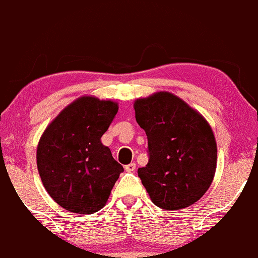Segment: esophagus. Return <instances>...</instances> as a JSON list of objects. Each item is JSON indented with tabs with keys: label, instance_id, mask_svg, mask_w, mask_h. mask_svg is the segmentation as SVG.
<instances>
[{
	"label": "esophagus",
	"instance_id": "obj_1",
	"mask_svg": "<svg viewBox=\"0 0 258 258\" xmlns=\"http://www.w3.org/2000/svg\"><path fill=\"white\" fill-rule=\"evenodd\" d=\"M135 170H137V165H135V162H132L125 166V171H128V172H134Z\"/></svg>",
	"mask_w": 258,
	"mask_h": 258
}]
</instances>
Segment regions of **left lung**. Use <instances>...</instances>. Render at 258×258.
<instances>
[{"label": "left lung", "mask_w": 258, "mask_h": 258, "mask_svg": "<svg viewBox=\"0 0 258 258\" xmlns=\"http://www.w3.org/2000/svg\"><path fill=\"white\" fill-rule=\"evenodd\" d=\"M148 137L149 162L138 170L152 203L166 210L189 207L204 196L217 168V143L207 120L181 98L157 92L134 103Z\"/></svg>", "instance_id": "1"}]
</instances>
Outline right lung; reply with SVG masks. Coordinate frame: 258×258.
I'll use <instances>...</instances> for the list:
<instances>
[{
  "mask_svg": "<svg viewBox=\"0 0 258 258\" xmlns=\"http://www.w3.org/2000/svg\"><path fill=\"white\" fill-rule=\"evenodd\" d=\"M118 104L81 97L57 115L41 135L37 165L49 196L63 209L92 214L104 207L123 166L101 138Z\"/></svg>",
  "mask_w": 258,
  "mask_h": 258,
  "instance_id": "obj_1",
  "label": "right lung"
}]
</instances>
